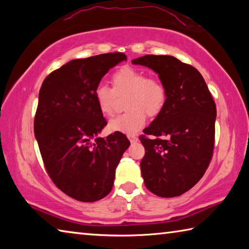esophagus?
<instances>
[{
    "instance_id": "obj_1",
    "label": "esophagus",
    "mask_w": 249,
    "mask_h": 249,
    "mask_svg": "<svg viewBox=\"0 0 249 249\" xmlns=\"http://www.w3.org/2000/svg\"><path fill=\"white\" fill-rule=\"evenodd\" d=\"M128 140L130 141V142H136L138 141V138L135 136V135H128Z\"/></svg>"
}]
</instances>
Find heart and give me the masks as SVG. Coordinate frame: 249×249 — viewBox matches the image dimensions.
Instances as JSON below:
<instances>
[{
  "instance_id": "heart-1",
  "label": "heart",
  "mask_w": 249,
  "mask_h": 249,
  "mask_svg": "<svg viewBox=\"0 0 249 249\" xmlns=\"http://www.w3.org/2000/svg\"><path fill=\"white\" fill-rule=\"evenodd\" d=\"M112 89L99 84L94 90V101L100 113L111 116L114 111L115 94L127 93V111L115 116L108 123L112 132L134 134L145 125L147 114L157 116L167 102V89L158 78L147 77L144 71L125 67L112 75Z\"/></svg>"
}]
</instances>
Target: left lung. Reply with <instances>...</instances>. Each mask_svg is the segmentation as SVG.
Wrapping results in <instances>:
<instances>
[{
    "label": "left lung",
    "instance_id": "left-lung-1",
    "mask_svg": "<svg viewBox=\"0 0 249 249\" xmlns=\"http://www.w3.org/2000/svg\"><path fill=\"white\" fill-rule=\"evenodd\" d=\"M132 64L153 69L167 89L165 107L140 136L142 179L156 196H179L199 182L212 160L215 102L199 71L179 59L146 54Z\"/></svg>",
    "mask_w": 249,
    "mask_h": 249
}]
</instances>
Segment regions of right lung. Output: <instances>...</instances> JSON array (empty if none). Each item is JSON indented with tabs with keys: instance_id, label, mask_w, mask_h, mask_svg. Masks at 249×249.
Here are the masks:
<instances>
[{
	"instance_id": "1",
	"label": "right lung",
	"mask_w": 249,
	"mask_h": 249,
	"mask_svg": "<svg viewBox=\"0 0 249 249\" xmlns=\"http://www.w3.org/2000/svg\"><path fill=\"white\" fill-rule=\"evenodd\" d=\"M123 60V53L74 59L41 84L34 132L50 179L74 200L95 202L107 196L129 147L123 133L98 137L107 123L94 101L101 79Z\"/></svg>"
}]
</instances>
